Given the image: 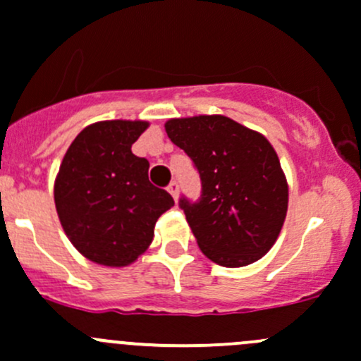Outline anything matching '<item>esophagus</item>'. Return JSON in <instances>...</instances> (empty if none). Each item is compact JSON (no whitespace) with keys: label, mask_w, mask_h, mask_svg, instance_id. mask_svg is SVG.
<instances>
[{"label":"esophagus","mask_w":361,"mask_h":361,"mask_svg":"<svg viewBox=\"0 0 361 361\" xmlns=\"http://www.w3.org/2000/svg\"><path fill=\"white\" fill-rule=\"evenodd\" d=\"M167 190H169V194L174 197V200H178V192H180V185H178V181H171Z\"/></svg>","instance_id":"1"}]
</instances>
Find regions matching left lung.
<instances>
[{
  "label": "left lung",
  "instance_id": "1",
  "mask_svg": "<svg viewBox=\"0 0 361 361\" xmlns=\"http://www.w3.org/2000/svg\"><path fill=\"white\" fill-rule=\"evenodd\" d=\"M165 131L200 171V203L180 201L207 258L222 267L260 260L278 240L288 183L272 144L226 116L169 119Z\"/></svg>",
  "mask_w": 361,
  "mask_h": 361
}]
</instances>
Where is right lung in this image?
<instances>
[{"label": "right lung", "mask_w": 361, "mask_h": 361, "mask_svg": "<svg viewBox=\"0 0 361 361\" xmlns=\"http://www.w3.org/2000/svg\"><path fill=\"white\" fill-rule=\"evenodd\" d=\"M147 121H99L71 142L55 178L56 214L71 244L87 260L126 267L146 252L154 224L174 207L169 192L151 185L149 161L131 144Z\"/></svg>", "instance_id": "1"}]
</instances>
